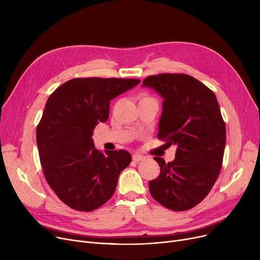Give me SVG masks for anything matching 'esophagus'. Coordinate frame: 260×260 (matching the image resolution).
<instances>
[{
  "label": "esophagus",
  "mask_w": 260,
  "mask_h": 260,
  "mask_svg": "<svg viewBox=\"0 0 260 260\" xmlns=\"http://www.w3.org/2000/svg\"><path fill=\"white\" fill-rule=\"evenodd\" d=\"M144 159H145V157H144L143 155H139V154L133 155V160H134L135 162H139V161H142V160H144Z\"/></svg>",
  "instance_id": "obj_1"
}]
</instances>
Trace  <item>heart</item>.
Listing matches in <instances>:
<instances>
[{"instance_id":"1","label":"heart","mask_w":260,"mask_h":260,"mask_svg":"<svg viewBox=\"0 0 260 260\" xmlns=\"http://www.w3.org/2000/svg\"><path fill=\"white\" fill-rule=\"evenodd\" d=\"M144 98H147V97H142V98H141V99H144Z\"/></svg>"}]
</instances>
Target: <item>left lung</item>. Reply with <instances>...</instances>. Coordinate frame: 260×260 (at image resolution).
<instances>
[{
	"instance_id": "left-lung-1",
	"label": "left lung",
	"mask_w": 260,
	"mask_h": 260,
	"mask_svg": "<svg viewBox=\"0 0 260 260\" xmlns=\"http://www.w3.org/2000/svg\"><path fill=\"white\" fill-rule=\"evenodd\" d=\"M142 86L163 98L158 138L177 145L172 162L154 158L160 174L149 192L170 210H189L210 193L221 170L225 124L219 104L210 88L184 74L149 76Z\"/></svg>"
}]
</instances>
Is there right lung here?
<instances>
[{"label": "right lung", "instance_id": "right-lung-1", "mask_svg": "<svg viewBox=\"0 0 260 260\" xmlns=\"http://www.w3.org/2000/svg\"><path fill=\"white\" fill-rule=\"evenodd\" d=\"M137 79L76 78L50 95L37 127V144L45 178L68 207L90 212L109 200L128 152L98 151L92 132L109 116V102L140 83Z\"/></svg>", "mask_w": 260, "mask_h": 260}]
</instances>
